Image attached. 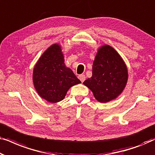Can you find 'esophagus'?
Returning a JSON list of instances; mask_svg holds the SVG:
<instances>
[{"label": "esophagus", "mask_w": 155, "mask_h": 155, "mask_svg": "<svg viewBox=\"0 0 155 155\" xmlns=\"http://www.w3.org/2000/svg\"><path fill=\"white\" fill-rule=\"evenodd\" d=\"M78 78H79V80L81 81L82 82H83L84 81V80H85V75H83V74H82V75H78Z\"/></svg>", "instance_id": "esophagus-1"}]
</instances>
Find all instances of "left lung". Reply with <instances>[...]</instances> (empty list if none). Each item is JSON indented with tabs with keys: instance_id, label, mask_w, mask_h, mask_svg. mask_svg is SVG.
<instances>
[{
	"instance_id": "left-lung-1",
	"label": "left lung",
	"mask_w": 155,
	"mask_h": 155,
	"mask_svg": "<svg viewBox=\"0 0 155 155\" xmlns=\"http://www.w3.org/2000/svg\"><path fill=\"white\" fill-rule=\"evenodd\" d=\"M128 71L120 55L109 45L98 51L92 66V76L83 82L97 100L107 102L116 98L126 87Z\"/></svg>"
}]
</instances>
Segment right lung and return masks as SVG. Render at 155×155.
Instances as JSON below:
<instances>
[{
  "mask_svg": "<svg viewBox=\"0 0 155 155\" xmlns=\"http://www.w3.org/2000/svg\"><path fill=\"white\" fill-rule=\"evenodd\" d=\"M33 82L38 94L52 103L63 100L71 87L81 82L65 67L58 44L50 46L38 61L34 68Z\"/></svg>",
  "mask_w": 155,
  "mask_h": 155,
  "instance_id": "1",
  "label": "right lung"
}]
</instances>
